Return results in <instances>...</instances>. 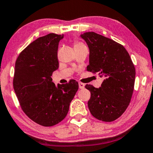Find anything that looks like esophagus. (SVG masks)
Masks as SVG:
<instances>
[{
    "label": "esophagus",
    "instance_id": "34e87169",
    "mask_svg": "<svg viewBox=\"0 0 153 153\" xmlns=\"http://www.w3.org/2000/svg\"><path fill=\"white\" fill-rule=\"evenodd\" d=\"M85 84L82 83V82H79V89L85 88Z\"/></svg>",
    "mask_w": 153,
    "mask_h": 153
}]
</instances>
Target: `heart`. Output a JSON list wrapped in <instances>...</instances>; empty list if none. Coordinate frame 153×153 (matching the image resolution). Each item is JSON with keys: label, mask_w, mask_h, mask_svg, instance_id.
<instances>
[{"label": "heart", "mask_w": 153, "mask_h": 153, "mask_svg": "<svg viewBox=\"0 0 153 153\" xmlns=\"http://www.w3.org/2000/svg\"><path fill=\"white\" fill-rule=\"evenodd\" d=\"M82 45H85L82 44V42H75L74 44V47H76V46H82Z\"/></svg>", "instance_id": "b5f03b06"}]
</instances>
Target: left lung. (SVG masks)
<instances>
[{
	"label": "left lung",
	"mask_w": 153,
	"mask_h": 153,
	"mask_svg": "<svg viewBox=\"0 0 153 153\" xmlns=\"http://www.w3.org/2000/svg\"><path fill=\"white\" fill-rule=\"evenodd\" d=\"M90 50L87 70L104 77L101 87L86 85L91 97L88 108L97 119L114 121L129 105L135 81V68L129 54L121 44L93 32L80 35Z\"/></svg>",
	"instance_id": "1"
}]
</instances>
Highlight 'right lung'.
Masks as SVG:
<instances>
[{
	"mask_svg": "<svg viewBox=\"0 0 153 153\" xmlns=\"http://www.w3.org/2000/svg\"><path fill=\"white\" fill-rule=\"evenodd\" d=\"M63 35L51 33L35 39L19 54L15 63L13 89L30 119L44 126L57 124L66 116L79 89L78 82L56 86L53 72L58 68V44Z\"/></svg>",
	"mask_w": 153,
	"mask_h": 153,
	"instance_id": "add662e5",
	"label": "right lung"
}]
</instances>
